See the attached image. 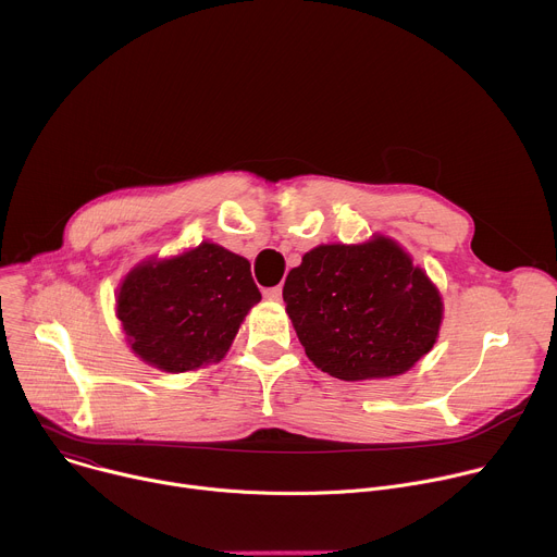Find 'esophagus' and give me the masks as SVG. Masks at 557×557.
I'll use <instances>...</instances> for the list:
<instances>
[{"label": "esophagus", "instance_id": "esophagus-1", "mask_svg": "<svg viewBox=\"0 0 557 557\" xmlns=\"http://www.w3.org/2000/svg\"><path fill=\"white\" fill-rule=\"evenodd\" d=\"M262 295H264V299H269V301H280V299H282V288H280V286H273V288H267Z\"/></svg>", "mask_w": 557, "mask_h": 557}]
</instances>
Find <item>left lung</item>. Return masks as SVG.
<instances>
[{"mask_svg":"<svg viewBox=\"0 0 557 557\" xmlns=\"http://www.w3.org/2000/svg\"><path fill=\"white\" fill-rule=\"evenodd\" d=\"M282 297L306 356L349 383L409 372L433 349L444 319L440 288L383 234L310 249Z\"/></svg>","mask_w":557,"mask_h":557,"instance_id":"obj_1","label":"left lung"}]
</instances>
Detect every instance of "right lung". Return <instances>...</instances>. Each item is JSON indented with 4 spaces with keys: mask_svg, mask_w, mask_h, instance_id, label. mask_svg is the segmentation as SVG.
I'll list each match as a JSON object with an SVG mask.
<instances>
[{
    "mask_svg": "<svg viewBox=\"0 0 557 557\" xmlns=\"http://www.w3.org/2000/svg\"><path fill=\"white\" fill-rule=\"evenodd\" d=\"M260 299L249 260L206 240L137 262L117 286L115 317L137 358L183 374L223 360Z\"/></svg>",
    "mask_w": 557,
    "mask_h": 557,
    "instance_id": "add662e5",
    "label": "right lung"
}]
</instances>
